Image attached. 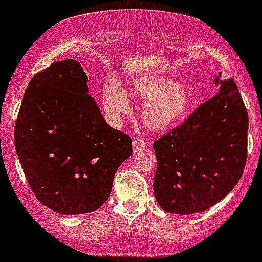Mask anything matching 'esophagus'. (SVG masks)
<instances>
[{"label":"esophagus","instance_id":"1","mask_svg":"<svg viewBox=\"0 0 262 262\" xmlns=\"http://www.w3.org/2000/svg\"><path fill=\"white\" fill-rule=\"evenodd\" d=\"M145 147H147V142H145V140H143V139H140V138H134V140H133L134 154L143 151Z\"/></svg>","mask_w":262,"mask_h":262}]
</instances>
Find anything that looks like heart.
Instances as JSON below:
<instances>
[{
	"label": "heart",
	"instance_id": "obj_1",
	"mask_svg": "<svg viewBox=\"0 0 262 262\" xmlns=\"http://www.w3.org/2000/svg\"><path fill=\"white\" fill-rule=\"evenodd\" d=\"M133 93L145 102L142 118L154 131H164L180 123L191 105V96L185 88L166 78H139L133 82ZM102 99L111 118L119 119L131 110V99L114 78L103 85Z\"/></svg>",
	"mask_w": 262,
	"mask_h": 262
}]
</instances>
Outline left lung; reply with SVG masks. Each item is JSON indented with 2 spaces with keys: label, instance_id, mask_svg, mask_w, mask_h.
Listing matches in <instances>:
<instances>
[{
  "label": "left lung",
  "instance_id": "obj_1",
  "mask_svg": "<svg viewBox=\"0 0 262 262\" xmlns=\"http://www.w3.org/2000/svg\"><path fill=\"white\" fill-rule=\"evenodd\" d=\"M217 93L154 143V193L170 214L202 212L239 182L247 160L248 113L232 78L215 77Z\"/></svg>",
  "mask_w": 262,
  "mask_h": 262
}]
</instances>
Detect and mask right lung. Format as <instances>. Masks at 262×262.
Returning a JSON list of instances; mask_svg holds the SVG:
<instances>
[{
	"label": "right lung",
	"mask_w": 262,
	"mask_h": 262,
	"mask_svg": "<svg viewBox=\"0 0 262 262\" xmlns=\"http://www.w3.org/2000/svg\"><path fill=\"white\" fill-rule=\"evenodd\" d=\"M76 60L55 61L29 82L14 142L31 190L55 212L96 211L117 169L133 154L126 134L106 123Z\"/></svg>",
	"instance_id": "1"
}]
</instances>
